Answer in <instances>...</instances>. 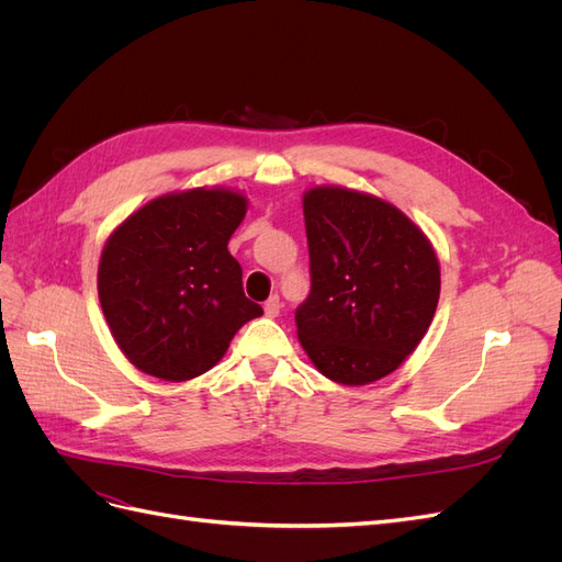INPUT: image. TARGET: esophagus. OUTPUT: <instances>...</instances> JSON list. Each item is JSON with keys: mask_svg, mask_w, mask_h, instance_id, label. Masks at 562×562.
Wrapping results in <instances>:
<instances>
[{"mask_svg": "<svg viewBox=\"0 0 562 562\" xmlns=\"http://www.w3.org/2000/svg\"><path fill=\"white\" fill-rule=\"evenodd\" d=\"M281 312V297L279 295H271L267 302H265V314L269 318H277Z\"/></svg>", "mask_w": 562, "mask_h": 562, "instance_id": "1", "label": "esophagus"}]
</instances>
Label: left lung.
Returning <instances> with one entry per match:
<instances>
[{
  "label": "left lung",
  "instance_id": "1",
  "mask_svg": "<svg viewBox=\"0 0 562 562\" xmlns=\"http://www.w3.org/2000/svg\"><path fill=\"white\" fill-rule=\"evenodd\" d=\"M302 203L312 291L295 310L300 342L326 378L375 382L431 326L440 293L436 252L378 196L316 187Z\"/></svg>",
  "mask_w": 562,
  "mask_h": 562
}]
</instances>
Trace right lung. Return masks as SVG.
I'll list each match as a JSON object with an SVG mask.
<instances>
[{"label": "right lung", "instance_id": "1", "mask_svg": "<svg viewBox=\"0 0 562 562\" xmlns=\"http://www.w3.org/2000/svg\"><path fill=\"white\" fill-rule=\"evenodd\" d=\"M244 215L241 194L190 190L149 201L110 236L98 267L100 307L135 368L168 382L199 378L262 314L227 250Z\"/></svg>", "mask_w": 562, "mask_h": 562}]
</instances>
